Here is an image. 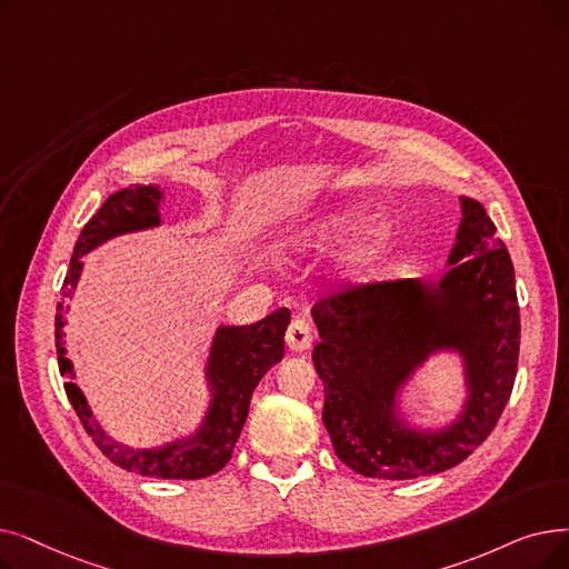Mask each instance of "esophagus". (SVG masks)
<instances>
[{
    "label": "esophagus",
    "instance_id": "34e87169",
    "mask_svg": "<svg viewBox=\"0 0 569 569\" xmlns=\"http://www.w3.org/2000/svg\"><path fill=\"white\" fill-rule=\"evenodd\" d=\"M311 341H313V330H311V326L307 323L305 318H295L292 323H290V328H288V332H286L288 349L302 353V351L309 349Z\"/></svg>",
    "mask_w": 569,
    "mask_h": 569
}]
</instances>
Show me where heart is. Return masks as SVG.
I'll return each mask as SVG.
<instances>
[{"instance_id": "b5f03b06", "label": "heart", "mask_w": 569, "mask_h": 569, "mask_svg": "<svg viewBox=\"0 0 569 569\" xmlns=\"http://www.w3.org/2000/svg\"><path fill=\"white\" fill-rule=\"evenodd\" d=\"M360 220V211L353 207L335 209L330 213H323L313 218L311 223L290 232L283 243L292 253H320L330 251L346 234L353 232ZM392 232L383 223H369L365 226L351 243L343 251V269L351 279L362 277L367 269H372L383 253L390 249Z\"/></svg>"}]
</instances>
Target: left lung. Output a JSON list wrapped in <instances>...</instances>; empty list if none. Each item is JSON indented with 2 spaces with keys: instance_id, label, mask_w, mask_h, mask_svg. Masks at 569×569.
<instances>
[{
  "instance_id": "left-lung-1",
  "label": "left lung",
  "mask_w": 569,
  "mask_h": 569,
  "mask_svg": "<svg viewBox=\"0 0 569 569\" xmlns=\"http://www.w3.org/2000/svg\"><path fill=\"white\" fill-rule=\"evenodd\" d=\"M462 218L439 281L367 283L318 300L313 367L326 386L323 423L353 472L402 481L462 462L496 428L516 379L521 316L513 264L486 209L460 197ZM439 350H456L468 398L453 425L411 429L399 390Z\"/></svg>"
}]
</instances>
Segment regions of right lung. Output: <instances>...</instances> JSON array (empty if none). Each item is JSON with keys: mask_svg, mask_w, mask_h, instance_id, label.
I'll return each instance as SVG.
<instances>
[{"mask_svg": "<svg viewBox=\"0 0 569 569\" xmlns=\"http://www.w3.org/2000/svg\"><path fill=\"white\" fill-rule=\"evenodd\" d=\"M162 192L158 186H130L113 192L102 204L73 246L69 271L62 286V302L56 313V349L60 375L67 379V398L81 418L86 432L113 465L153 479H204L223 469L232 458V449L249 416L251 395L269 367L283 358V335L290 323V311L277 309L253 326H220L213 335L207 381L211 402L202 423L188 437L167 441L158 449H132L109 437L94 421L86 395L73 383V365L64 349L67 298H71L83 269V256L97 246L128 232L158 228Z\"/></svg>", "mask_w": 569, "mask_h": 569, "instance_id": "add662e5", "label": "right lung"}]
</instances>
